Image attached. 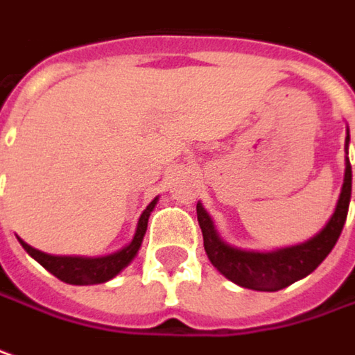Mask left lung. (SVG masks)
<instances>
[{"mask_svg": "<svg viewBox=\"0 0 355 355\" xmlns=\"http://www.w3.org/2000/svg\"><path fill=\"white\" fill-rule=\"evenodd\" d=\"M348 146L349 128H346V144H344L346 170H344V184L340 189V198L336 201V209L328 219V223L304 243L275 249V251H245L233 247L223 241L213 223L211 215L205 211L203 203L198 201V221L203 233V247L211 265L231 282L243 288L261 291V293H277L296 280L308 277L334 249L336 241L340 237L348 217L349 198H352V166H349Z\"/></svg>", "mask_w": 355, "mask_h": 355, "instance_id": "1", "label": "left lung"}]
</instances>
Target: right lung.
I'll use <instances>...</instances> for the list:
<instances>
[{"instance_id":"1","label":"right lung","mask_w":355,"mask_h":355,"mask_svg":"<svg viewBox=\"0 0 355 355\" xmlns=\"http://www.w3.org/2000/svg\"><path fill=\"white\" fill-rule=\"evenodd\" d=\"M157 199L154 198L148 207L144 209L138 225L134 231V237L126 247H122L120 251L104 254V257H67V254H49V252L33 249L31 245H27L23 239H19L21 247L33 257L35 261L41 266H45L51 275H55L57 279L69 284H78V286H87V284H101L114 279L118 272H122L126 266L134 261V257L138 254L142 247L144 235L148 229V219L157 205Z\"/></svg>"}]
</instances>
